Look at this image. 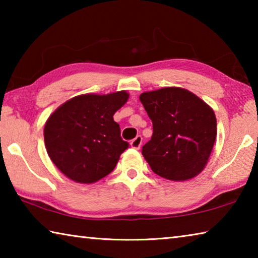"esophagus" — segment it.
<instances>
[{
    "label": "esophagus",
    "mask_w": 258,
    "mask_h": 258,
    "mask_svg": "<svg viewBox=\"0 0 258 258\" xmlns=\"http://www.w3.org/2000/svg\"><path fill=\"white\" fill-rule=\"evenodd\" d=\"M130 145H131V148L139 150L140 148H141V146H142V137H141V135H138L137 138H135L134 140H132Z\"/></svg>",
    "instance_id": "esophagus-1"
}]
</instances>
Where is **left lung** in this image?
Here are the masks:
<instances>
[{
  "mask_svg": "<svg viewBox=\"0 0 258 258\" xmlns=\"http://www.w3.org/2000/svg\"><path fill=\"white\" fill-rule=\"evenodd\" d=\"M140 101L154 127L151 140L142 148L152 171L178 182L202 173L217 134L213 109L190 91L175 86L143 92Z\"/></svg>",
  "mask_w": 258,
  "mask_h": 258,
  "instance_id": "obj_1",
  "label": "left lung"
}]
</instances>
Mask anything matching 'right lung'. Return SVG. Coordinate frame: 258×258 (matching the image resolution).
Here are the masks:
<instances>
[{
  "label": "right lung",
  "instance_id": "1",
  "mask_svg": "<svg viewBox=\"0 0 258 258\" xmlns=\"http://www.w3.org/2000/svg\"><path fill=\"white\" fill-rule=\"evenodd\" d=\"M128 97L126 91L82 94L51 113L44 126L45 148L63 175L91 184L113 171L128 148L113 115Z\"/></svg>",
  "mask_w": 258,
  "mask_h": 258
}]
</instances>
